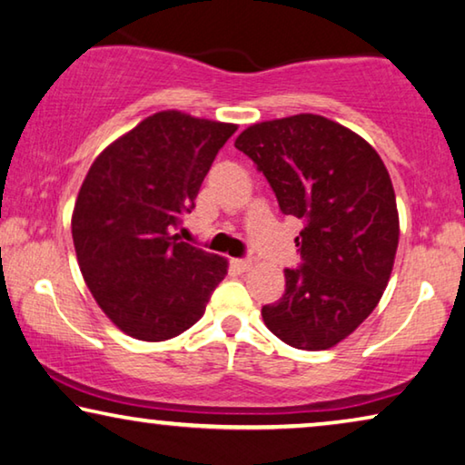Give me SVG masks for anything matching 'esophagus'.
<instances>
[{
    "instance_id": "34e87169",
    "label": "esophagus",
    "mask_w": 465,
    "mask_h": 465,
    "mask_svg": "<svg viewBox=\"0 0 465 465\" xmlns=\"http://www.w3.org/2000/svg\"><path fill=\"white\" fill-rule=\"evenodd\" d=\"M232 264H233V267L238 269V271L244 272V271H248L250 267H252L254 261H252V259H233V261H232Z\"/></svg>"
}]
</instances>
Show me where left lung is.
Returning <instances> with one entry per match:
<instances>
[{
	"label": "left lung",
	"instance_id": "left-lung-1",
	"mask_svg": "<svg viewBox=\"0 0 465 465\" xmlns=\"http://www.w3.org/2000/svg\"><path fill=\"white\" fill-rule=\"evenodd\" d=\"M264 173L285 215L304 221L302 267L285 269V293L262 306L272 335L298 350H329L368 319L391 277L400 215L379 153L322 115L261 122L235 138Z\"/></svg>",
	"mask_w": 465,
	"mask_h": 465
}]
</instances>
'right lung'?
Here are the masks:
<instances>
[{"instance_id":"right-lung-1","label":"right lung","mask_w":465,"mask_h":465,"mask_svg":"<svg viewBox=\"0 0 465 465\" xmlns=\"http://www.w3.org/2000/svg\"><path fill=\"white\" fill-rule=\"evenodd\" d=\"M235 130L169 109L114 140L88 169L72 213L74 248L93 298L126 335L178 337L227 275V259L173 230Z\"/></svg>"}]
</instances>
